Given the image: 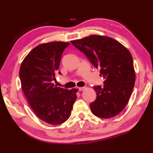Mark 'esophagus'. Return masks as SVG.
Masks as SVG:
<instances>
[{
  "instance_id": "1",
  "label": "esophagus",
  "mask_w": 153,
  "mask_h": 153,
  "mask_svg": "<svg viewBox=\"0 0 153 153\" xmlns=\"http://www.w3.org/2000/svg\"><path fill=\"white\" fill-rule=\"evenodd\" d=\"M85 89V87H80V88H78V91H84Z\"/></svg>"
}]
</instances>
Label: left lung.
Returning a JSON list of instances; mask_svg holds the SVG:
<instances>
[{"instance_id": "8db88e82", "label": "left lung", "mask_w": 153, "mask_h": 153, "mask_svg": "<svg viewBox=\"0 0 153 153\" xmlns=\"http://www.w3.org/2000/svg\"><path fill=\"white\" fill-rule=\"evenodd\" d=\"M71 43L100 69L104 85L95 86L96 100L90 105L92 113L101 118L118 115L129 100L135 81L133 60L130 51L108 36L91 35Z\"/></svg>"}]
</instances>
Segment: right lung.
<instances>
[{
  "instance_id": "right-lung-1",
  "label": "right lung",
  "mask_w": 153,
  "mask_h": 153,
  "mask_svg": "<svg viewBox=\"0 0 153 153\" xmlns=\"http://www.w3.org/2000/svg\"><path fill=\"white\" fill-rule=\"evenodd\" d=\"M69 45L61 41L40 44L27 55L20 68L21 88L27 102L37 116L48 124L65 122L77 98L78 88L64 89L53 82L62 53Z\"/></svg>"
}]
</instances>
